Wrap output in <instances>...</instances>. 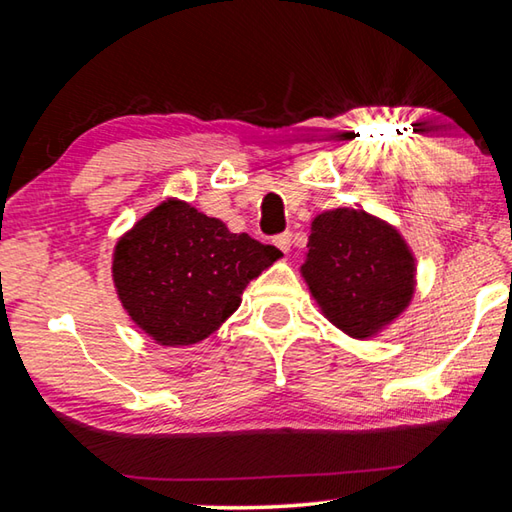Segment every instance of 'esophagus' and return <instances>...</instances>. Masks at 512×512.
<instances>
[{"mask_svg":"<svg viewBox=\"0 0 512 512\" xmlns=\"http://www.w3.org/2000/svg\"><path fill=\"white\" fill-rule=\"evenodd\" d=\"M273 244L282 250V253H289L291 250V232H282V235L273 237Z\"/></svg>","mask_w":512,"mask_h":512,"instance_id":"34e87169","label":"esophagus"}]
</instances>
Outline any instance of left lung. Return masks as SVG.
<instances>
[{"label":"left lung","instance_id":"obj_1","mask_svg":"<svg viewBox=\"0 0 512 512\" xmlns=\"http://www.w3.org/2000/svg\"><path fill=\"white\" fill-rule=\"evenodd\" d=\"M302 277L332 323L368 339L409 307L415 262L391 225L361 210L339 207L311 223Z\"/></svg>","mask_w":512,"mask_h":512}]
</instances>
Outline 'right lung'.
I'll return each mask as SVG.
<instances>
[{"label":"right lung","instance_id":"1","mask_svg":"<svg viewBox=\"0 0 512 512\" xmlns=\"http://www.w3.org/2000/svg\"><path fill=\"white\" fill-rule=\"evenodd\" d=\"M280 250L235 235L183 201H164L117 241L112 280L128 316L160 345H192L239 307Z\"/></svg>","mask_w":512,"mask_h":512}]
</instances>
